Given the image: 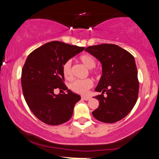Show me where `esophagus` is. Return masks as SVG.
<instances>
[{
  "label": "esophagus",
  "mask_w": 159,
  "mask_h": 159,
  "mask_svg": "<svg viewBox=\"0 0 159 159\" xmlns=\"http://www.w3.org/2000/svg\"><path fill=\"white\" fill-rule=\"evenodd\" d=\"M81 98L84 100H90V96H82Z\"/></svg>",
  "instance_id": "esophagus-1"
}]
</instances>
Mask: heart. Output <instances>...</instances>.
<instances>
[{
  "mask_svg": "<svg viewBox=\"0 0 159 159\" xmlns=\"http://www.w3.org/2000/svg\"><path fill=\"white\" fill-rule=\"evenodd\" d=\"M80 61L88 69H93L96 66V61L92 56L89 54H82L79 57ZM63 75L66 79H71L72 77V62L67 61L63 66ZM93 81L90 78L84 80H75L69 84V88L73 92L79 94H85L88 90L93 87Z\"/></svg>",
  "mask_w": 159,
  "mask_h": 159,
  "instance_id": "heart-1",
  "label": "heart"
}]
</instances>
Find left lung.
Segmentation results:
<instances>
[{
	"instance_id": "1",
	"label": "left lung",
	"mask_w": 159,
	"mask_h": 159,
	"mask_svg": "<svg viewBox=\"0 0 159 159\" xmlns=\"http://www.w3.org/2000/svg\"><path fill=\"white\" fill-rule=\"evenodd\" d=\"M85 50L100 61L102 68L95 89L102 93L93 97L99 101V106L93 116L103 123H116L129 114L138 99L139 82L134 57L113 44L92 45Z\"/></svg>"
}]
</instances>
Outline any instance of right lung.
<instances>
[{
    "label": "right lung",
    "mask_w": 159,
    "mask_h": 159,
    "mask_svg": "<svg viewBox=\"0 0 159 159\" xmlns=\"http://www.w3.org/2000/svg\"><path fill=\"white\" fill-rule=\"evenodd\" d=\"M85 48L59 41L45 43L27 57L22 72L21 87L29 108L38 119L52 125L64 123L72 117L79 95L63 83V66ZM57 88L67 90L57 95Z\"/></svg>",
    "instance_id": "obj_1"
}]
</instances>
